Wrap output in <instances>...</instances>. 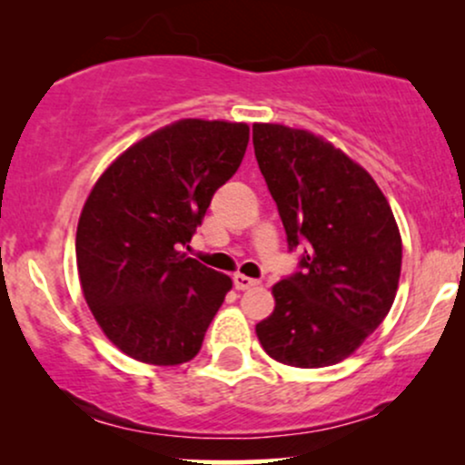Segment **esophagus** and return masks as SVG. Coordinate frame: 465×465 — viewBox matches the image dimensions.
<instances>
[{
  "mask_svg": "<svg viewBox=\"0 0 465 465\" xmlns=\"http://www.w3.org/2000/svg\"><path fill=\"white\" fill-rule=\"evenodd\" d=\"M258 284H260V282L253 280V277H247V275H242V273L233 275V286H236L238 291H247V288H253V286H258Z\"/></svg>",
  "mask_w": 465,
  "mask_h": 465,
  "instance_id": "obj_1",
  "label": "esophagus"
}]
</instances>
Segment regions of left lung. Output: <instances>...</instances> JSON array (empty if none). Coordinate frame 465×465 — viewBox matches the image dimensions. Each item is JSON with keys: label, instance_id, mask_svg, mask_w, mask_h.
Instances as JSON below:
<instances>
[{"label": "left lung", "instance_id": "1", "mask_svg": "<svg viewBox=\"0 0 465 465\" xmlns=\"http://www.w3.org/2000/svg\"><path fill=\"white\" fill-rule=\"evenodd\" d=\"M295 273L273 286L275 311L255 325L271 359L291 367L343 361L391 308L402 240L391 207L367 170L330 142L282 124H253Z\"/></svg>", "mask_w": 465, "mask_h": 465}]
</instances>
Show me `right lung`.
Returning a JSON list of instances; mask_svg holds the SVG:
<instances>
[{
  "label": "right lung",
  "mask_w": 465,
  "mask_h": 465,
  "mask_svg": "<svg viewBox=\"0 0 465 465\" xmlns=\"http://www.w3.org/2000/svg\"><path fill=\"white\" fill-rule=\"evenodd\" d=\"M247 143V124L181 120L133 143L94 185L76 232L80 286L131 359L181 365L199 354L232 280L183 249Z\"/></svg>",
  "instance_id": "obj_1"
}]
</instances>
